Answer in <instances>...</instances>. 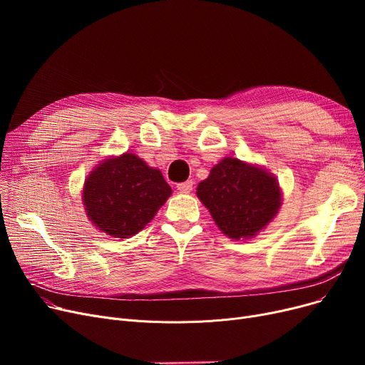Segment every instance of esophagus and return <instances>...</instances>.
Wrapping results in <instances>:
<instances>
[{"instance_id":"esophagus-1","label":"esophagus","mask_w":365,"mask_h":365,"mask_svg":"<svg viewBox=\"0 0 365 365\" xmlns=\"http://www.w3.org/2000/svg\"><path fill=\"white\" fill-rule=\"evenodd\" d=\"M194 187V180H186L183 183H178V190L182 194H189Z\"/></svg>"}]
</instances>
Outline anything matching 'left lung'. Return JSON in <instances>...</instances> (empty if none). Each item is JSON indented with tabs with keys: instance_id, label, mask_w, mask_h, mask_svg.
I'll list each match as a JSON object with an SVG mask.
<instances>
[{
	"instance_id": "left-lung-1",
	"label": "left lung",
	"mask_w": 365,
	"mask_h": 365,
	"mask_svg": "<svg viewBox=\"0 0 365 365\" xmlns=\"http://www.w3.org/2000/svg\"><path fill=\"white\" fill-rule=\"evenodd\" d=\"M220 231L231 240L255 238L278 215L282 190L271 171L225 157L197 187Z\"/></svg>"
}]
</instances>
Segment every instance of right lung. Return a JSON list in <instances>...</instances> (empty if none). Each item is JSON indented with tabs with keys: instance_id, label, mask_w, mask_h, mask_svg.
I'll list each match as a JSON object with an SVG mask.
<instances>
[{
	"instance_id": "add662e5",
	"label": "right lung",
	"mask_w": 365,
	"mask_h": 365,
	"mask_svg": "<svg viewBox=\"0 0 365 365\" xmlns=\"http://www.w3.org/2000/svg\"><path fill=\"white\" fill-rule=\"evenodd\" d=\"M158 168L131 152L109 157L96 165L83 186L88 220L112 238H130L157 215L171 195Z\"/></svg>"
}]
</instances>
